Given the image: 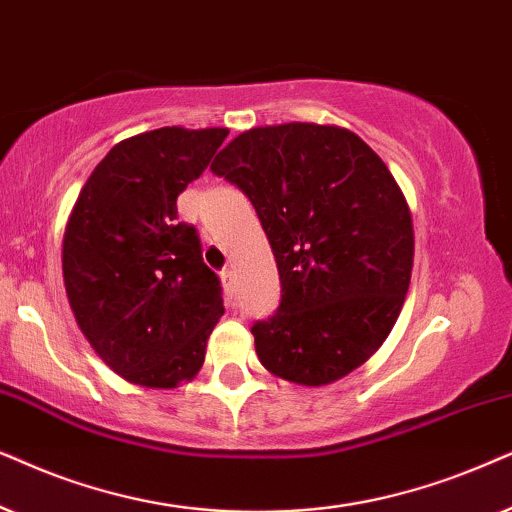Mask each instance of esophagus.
<instances>
[{
	"label": "esophagus",
	"mask_w": 512,
	"mask_h": 512,
	"mask_svg": "<svg viewBox=\"0 0 512 512\" xmlns=\"http://www.w3.org/2000/svg\"><path fill=\"white\" fill-rule=\"evenodd\" d=\"M222 283H224V290H227V297H234L236 295V271L224 269Z\"/></svg>",
	"instance_id": "obj_1"
}]
</instances>
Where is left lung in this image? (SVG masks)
Segmentation results:
<instances>
[{
    "label": "left lung",
    "instance_id": "left-lung-1",
    "mask_svg": "<svg viewBox=\"0 0 512 512\" xmlns=\"http://www.w3.org/2000/svg\"><path fill=\"white\" fill-rule=\"evenodd\" d=\"M210 170L248 196L281 302L255 320L262 365L304 386L342 379L384 344L414 262L412 215L386 163L337 126L252 128Z\"/></svg>",
    "mask_w": 512,
    "mask_h": 512
}]
</instances>
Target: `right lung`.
I'll list each match as a JSON object with an SVG mask.
<instances>
[{"mask_svg": "<svg viewBox=\"0 0 512 512\" xmlns=\"http://www.w3.org/2000/svg\"><path fill=\"white\" fill-rule=\"evenodd\" d=\"M227 128H156L109 149L81 189L63 243L65 290L93 351L131 384L173 388L206 358L222 285L177 196Z\"/></svg>", "mask_w": 512, "mask_h": 512, "instance_id": "1", "label": "right lung"}]
</instances>
